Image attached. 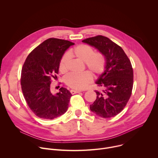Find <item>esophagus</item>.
I'll return each instance as SVG.
<instances>
[{
  "instance_id": "1",
  "label": "esophagus",
  "mask_w": 158,
  "mask_h": 158,
  "mask_svg": "<svg viewBox=\"0 0 158 158\" xmlns=\"http://www.w3.org/2000/svg\"><path fill=\"white\" fill-rule=\"evenodd\" d=\"M80 92H81V91H78V90H73V89L70 90V93H71L72 94H76V93H79Z\"/></svg>"
}]
</instances>
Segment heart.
<instances>
[{
	"mask_svg": "<svg viewBox=\"0 0 158 158\" xmlns=\"http://www.w3.org/2000/svg\"><path fill=\"white\" fill-rule=\"evenodd\" d=\"M71 57H76L84 62L85 66L96 77L101 75L105 69L106 59L101 52H94V49L85 44H80L64 54L59 63V70L64 74L68 71ZM92 76L89 72L70 73L65 78L66 84L71 88L82 89L92 81Z\"/></svg>",
	"mask_w": 158,
	"mask_h": 158,
	"instance_id": "heart-1",
	"label": "heart"
}]
</instances>
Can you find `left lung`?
I'll return each instance as SVG.
<instances>
[{"mask_svg": "<svg viewBox=\"0 0 158 158\" xmlns=\"http://www.w3.org/2000/svg\"><path fill=\"white\" fill-rule=\"evenodd\" d=\"M82 42L97 48L106 59L104 73L96 81L101 91L90 110L98 116L111 118L117 115L127 105L133 88L134 73L131 60L121 47L108 38L98 35Z\"/></svg>", "mask_w": 158, "mask_h": 158, "instance_id": "obj_1", "label": "left lung"}]
</instances>
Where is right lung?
Returning <instances> with one entry per match:
<instances>
[{"label": "right lung", "instance_id": "add662e5", "mask_svg": "<svg viewBox=\"0 0 158 158\" xmlns=\"http://www.w3.org/2000/svg\"><path fill=\"white\" fill-rule=\"evenodd\" d=\"M74 44L50 38L36 47L23 64L21 85L23 96L31 110L39 118L52 120L64 114L71 93L64 88L52 94L50 84L57 79L59 63L65 51Z\"/></svg>", "mask_w": 158, "mask_h": 158}]
</instances>
